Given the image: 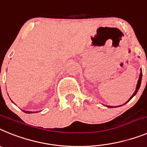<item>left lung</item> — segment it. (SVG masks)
<instances>
[{"label": "left lung", "mask_w": 147, "mask_h": 147, "mask_svg": "<svg viewBox=\"0 0 147 147\" xmlns=\"http://www.w3.org/2000/svg\"><path fill=\"white\" fill-rule=\"evenodd\" d=\"M141 79H142V70L141 69V73H140V76H139V78H138V83H137V86H136V89H135V91L134 92V93L133 94H132V95L131 97H130V98L128 100H127V102H126V103H125L124 104H127V103H128L129 101L130 100H131V99H132V98H133L134 96H135V95H136V94H137V92H138V89H139V88H140V86H141ZM124 104H123V105H124ZM123 105H120V106H117V107H110V106H106V107H109V108H113V107H122V106Z\"/></svg>", "instance_id": "8db88e82"}]
</instances>
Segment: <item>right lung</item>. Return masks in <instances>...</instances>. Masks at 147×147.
Returning a JSON list of instances; mask_svg holds the SVG:
<instances>
[{"instance_id": "add662e5", "label": "right lung", "mask_w": 147, "mask_h": 147, "mask_svg": "<svg viewBox=\"0 0 147 147\" xmlns=\"http://www.w3.org/2000/svg\"><path fill=\"white\" fill-rule=\"evenodd\" d=\"M22 111L23 112H25V113H28V114H30V113H35V112H31V111H26V110H23L22 109Z\"/></svg>"}]
</instances>
